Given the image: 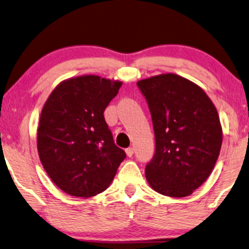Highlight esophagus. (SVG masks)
Wrapping results in <instances>:
<instances>
[{"label": "esophagus", "mask_w": 249, "mask_h": 249, "mask_svg": "<svg viewBox=\"0 0 249 249\" xmlns=\"http://www.w3.org/2000/svg\"><path fill=\"white\" fill-rule=\"evenodd\" d=\"M125 152H126V155L128 156V157H131L132 155H133V153H134V149L132 147H130V148H126V149H125Z\"/></svg>", "instance_id": "34e87169"}]
</instances>
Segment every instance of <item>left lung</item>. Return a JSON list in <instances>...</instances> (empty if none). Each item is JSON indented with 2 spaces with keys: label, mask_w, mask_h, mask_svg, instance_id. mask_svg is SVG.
<instances>
[{
  "label": "left lung",
  "mask_w": 249,
  "mask_h": 249,
  "mask_svg": "<svg viewBox=\"0 0 249 249\" xmlns=\"http://www.w3.org/2000/svg\"><path fill=\"white\" fill-rule=\"evenodd\" d=\"M149 107L155 133V155L144 174L157 193L185 197L199 188L221 152L223 131L218 112L193 81L163 73L137 83Z\"/></svg>",
  "instance_id": "1"
}]
</instances>
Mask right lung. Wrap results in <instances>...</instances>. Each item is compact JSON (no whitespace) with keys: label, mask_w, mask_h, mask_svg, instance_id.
<instances>
[{"label":"right lung","mask_w":249,"mask_h":249,"mask_svg":"<svg viewBox=\"0 0 249 249\" xmlns=\"http://www.w3.org/2000/svg\"><path fill=\"white\" fill-rule=\"evenodd\" d=\"M122 84L95 74L69 78L43 106L37 153L50 179L69 195L86 199L102 193L126 157L103 116Z\"/></svg>","instance_id":"add662e5"}]
</instances>
